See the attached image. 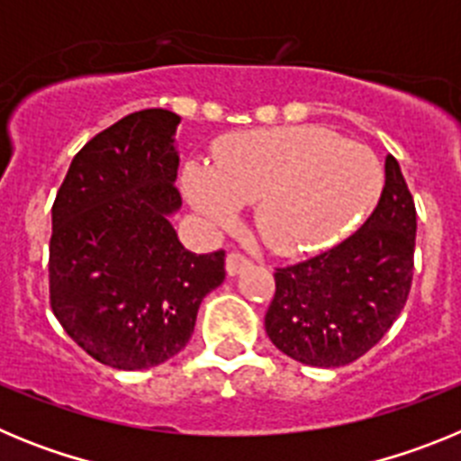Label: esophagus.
I'll list each match as a JSON object with an SVG mask.
<instances>
[{
	"label": "esophagus",
	"instance_id": "1",
	"mask_svg": "<svg viewBox=\"0 0 461 461\" xmlns=\"http://www.w3.org/2000/svg\"><path fill=\"white\" fill-rule=\"evenodd\" d=\"M247 266H251V260L247 258L244 254H240V251H230V254L226 256V272L230 276H235L240 270H244Z\"/></svg>",
	"mask_w": 461,
	"mask_h": 461
}]
</instances>
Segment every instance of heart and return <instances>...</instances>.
<instances>
[{"mask_svg":"<svg viewBox=\"0 0 461 461\" xmlns=\"http://www.w3.org/2000/svg\"><path fill=\"white\" fill-rule=\"evenodd\" d=\"M182 186L214 226L254 203L263 242L295 256L335 242L365 217L381 195L383 170L372 149L323 126H276L219 140L212 166H185Z\"/></svg>","mask_w":461,"mask_h":461,"instance_id":"heart-1","label":"heart"}]
</instances>
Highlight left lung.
I'll use <instances>...</instances> for the list:
<instances>
[{"mask_svg":"<svg viewBox=\"0 0 461 461\" xmlns=\"http://www.w3.org/2000/svg\"><path fill=\"white\" fill-rule=\"evenodd\" d=\"M415 203L393 154L367 221L339 244L275 267L266 313L272 344L312 367H341L393 328L413 281Z\"/></svg>","mask_w":461,"mask_h":461,"instance_id":"8db88e82","label":"left lung"}]
</instances>
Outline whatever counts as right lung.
Here are the masks:
<instances>
[{
    "label": "right lung",
    "instance_id": "obj_1",
    "mask_svg": "<svg viewBox=\"0 0 461 461\" xmlns=\"http://www.w3.org/2000/svg\"><path fill=\"white\" fill-rule=\"evenodd\" d=\"M177 124L164 108L122 117L73 157L52 203V313L94 360L126 372L177 356L226 276V251L191 254L168 221L182 205Z\"/></svg>",
    "mask_w": 461,
    "mask_h": 461
}]
</instances>
